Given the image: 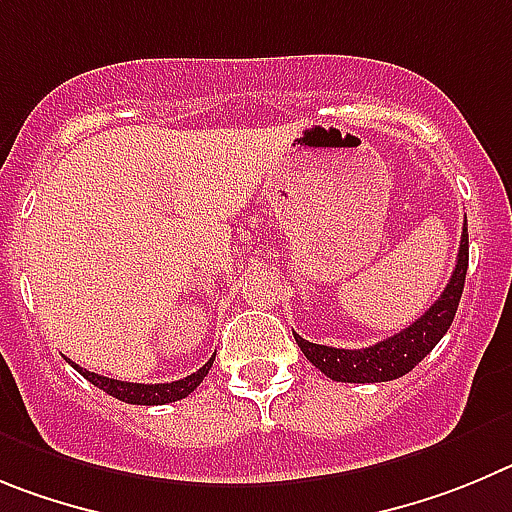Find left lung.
I'll use <instances>...</instances> for the list:
<instances>
[{
  "label": "left lung",
  "instance_id": "1",
  "mask_svg": "<svg viewBox=\"0 0 512 512\" xmlns=\"http://www.w3.org/2000/svg\"><path fill=\"white\" fill-rule=\"evenodd\" d=\"M469 265V234L467 224L462 229V242H459L457 267L451 273L449 283H446L444 293L439 301L431 303L421 319L413 321L408 329L400 334L388 336L382 342L372 344V347L362 349H336L324 347V344L306 342L303 336H296L298 347L306 354V359L313 367H319L326 377L336 382H388L398 380L405 372H411L413 367L426 357L436 344L441 342V336L449 331L454 313L459 308V298L464 290V278H467Z\"/></svg>",
  "mask_w": 512,
  "mask_h": 512
}]
</instances>
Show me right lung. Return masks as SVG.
<instances>
[{"label": "right lung", "instance_id": "right-lung-1", "mask_svg": "<svg viewBox=\"0 0 512 512\" xmlns=\"http://www.w3.org/2000/svg\"><path fill=\"white\" fill-rule=\"evenodd\" d=\"M214 357L216 354H211V359L206 362L201 370H196L193 375L183 377V380H176V382H158V385H145V382H124V380H112V377H104V375H96V372H89L84 370V367H78L76 362H71L73 370L78 372V375H84L86 380L91 382V385H96L99 390H104V393H109L112 398L122 400V403H132V405H165V403H176V400L186 398V395H191L193 390L199 388L201 380H204L206 375H209L211 365H214Z\"/></svg>", "mask_w": 512, "mask_h": 512}]
</instances>
